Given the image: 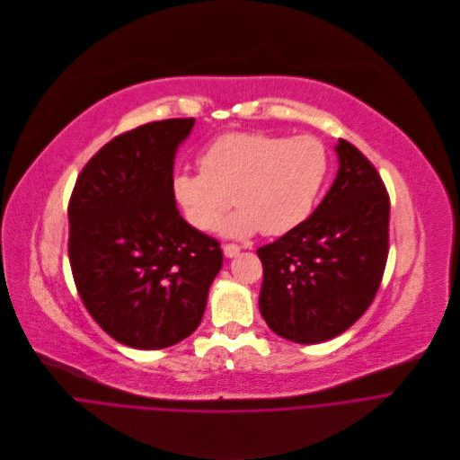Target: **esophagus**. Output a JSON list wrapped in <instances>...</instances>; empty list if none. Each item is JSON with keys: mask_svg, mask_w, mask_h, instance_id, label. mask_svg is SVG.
<instances>
[{"mask_svg": "<svg viewBox=\"0 0 460 460\" xmlns=\"http://www.w3.org/2000/svg\"><path fill=\"white\" fill-rule=\"evenodd\" d=\"M240 252V245H236V243H226L224 245V254L227 256V258H233V256H236Z\"/></svg>", "mask_w": 460, "mask_h": 460, "instance_id": "esophagus-1", "label": "esophagus"}]
</instances>
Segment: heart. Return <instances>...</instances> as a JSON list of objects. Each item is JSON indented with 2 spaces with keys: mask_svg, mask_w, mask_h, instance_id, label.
I'll return each instance as SVG.
<instances>
[{
  "mask_svg": "<svg viewBox=\"0 0 460 460\" xmlns=\"http://www.w3.org/2000/svg\"><path fill=\"white\" fill-rule=\"evenodd\" d=\"M199 166L200 173H181L173 181L177 200L193 227L215 229L234 199L240 209L224 224L226 234L261 231L281 236L311 217L331 157L314 135L229 131L202 149Z\"/></svg>",
  "mask_w": 460,
  "mask_h": 460,
  "instance_id": "obj_1",
  "label": "heart"
}]
</instances>
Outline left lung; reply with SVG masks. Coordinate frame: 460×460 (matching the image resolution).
Returning a JSON list of instances; mask_svg holds the SVG:
<instances>
[{
	"mask_svg": "<svg viewBox=\"0 0 460 460\" xmlns=\"http://www.w3.org/2000/svg\"><path fill=\"white\" fill-rule=\"evenodd\" d=\"M338 177L292 231L256 252L260 313L278 336L303 345L332 340L370 307L388 258L390 199L374 164L345 138Z\"/></svg>",
	"mask_w": 460,
	"mask_h": 460,
	"instance_id": "1",
	"label": "left lung"
}]
</instances>
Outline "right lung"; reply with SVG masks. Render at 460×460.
Segmentation results:
<instances>
[{
  "mask_svg": "<svg viewBox=\"0 0 460 460\" xmlns=\"http://www.w3.org/2000/svg\"><path fill=\"white\" fill-rule=\"evenodd\" d=\"M193 124L166 119L113 137L81 170L68 202L77 292L95 323L131 349L191 336L222 267L220 243L175 202V151Z\"/></svg>",
  "mask_w": 460,
  "mask_h": 460,
  "instance_id": "right-lung-1",
  "label": "right lung"
}]
</instances>
